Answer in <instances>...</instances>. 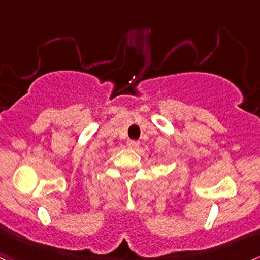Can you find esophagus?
<instances>
[{
	"label": "esophagus",
	"instance_id": "esophagus-1",
	"mask_svg": "<svg viewBox=\"0 0 260 260\" xmlns=\"http://www.w3.org/2000/svg\"><path fill=\"white\" fill-rule=\"evenodd\" d=\"M127 146L129 147L131 149H137L139 147V142L138 141H132V139H131V141L127 142Z\"/></svg>",
	"mask_w": 260,
	"mask_h": 260
}]
</instances>
